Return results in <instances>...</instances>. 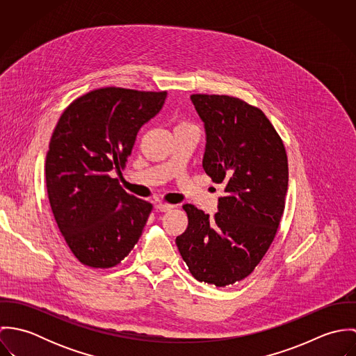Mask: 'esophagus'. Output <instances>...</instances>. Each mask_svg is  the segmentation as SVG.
Returning a JSON list of instances; mask_svg holds the SVG:
<instances>
[{
  "instance_id": "1",
  "label": "esophagus",
  "mask_w": 356,
  "mask_h": 356,
  "mask_svg": "<svg viewBox=\"0 0 356 356\" xmlns=\"http://www.w3.org/2000/svg\"><path fill=\"white\" fill-rule=\"evenodd\" d=\"M172 208H174V205H171V204L159 203L156 205V209L160 212H167V211H171Z\"/></svg>"
}]
</instances>
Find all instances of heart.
I'll return each instance as SVG.
<instances>
[{
  "mask_svg": "<svg viewBox=\"0 0 356 356\" xmlns=\"http://www.w3.org/2000/svg\"><path fill=\"white\" fill-rule=\"evenodd\" d=\"M181 126H184V124H181Z\"/></svg>",
  "mask_w": 356,
  "mask_h": 356,
  "instance_id": "b5f03b06",
  "label": "heart"
}]
</instances>
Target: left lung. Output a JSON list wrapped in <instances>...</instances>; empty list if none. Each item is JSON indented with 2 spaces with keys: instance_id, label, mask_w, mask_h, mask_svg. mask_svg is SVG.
Listing matches in <instances>:
<instances>
[{
  "instance_id": "left-lung-1",
  "label": "left lung",
  "mask_w": 356,
  "mask_h": 356,
  "mask_svg": "<svg viewBox=\"0 0 356 356\" xmlns=\"http://www.w3.org/2000/svg\"><path fill=\"white\" fill-rule=\"evenodd\" d=\"M204 122V171L225 185L213 216L192 204L188 227L177 237L192 275L215 286L248 277L270 248L288 191V157L267 116L237 97L192 95Z\"/></svg>"
}]
</instances>
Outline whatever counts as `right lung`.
Segmentation results:
<instances>
[{"label":"right lung","instance_id":"obj_1","mask_svg":"<svg viewBox=\"0 0 356 356\" xmlns=\"http://www.w3.org/2000/svg\"><path fill=\"white\" fill-rule=\"evenodd\" d=\"M167 92L102 88L71 102L45 160L51 212L68 248L85 266L111 268L134 248L152 204L129 195L111 171L126 165L140 129Z\"/></svg>","mask_w":356,"mask_h":356}]
</instances>
